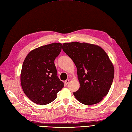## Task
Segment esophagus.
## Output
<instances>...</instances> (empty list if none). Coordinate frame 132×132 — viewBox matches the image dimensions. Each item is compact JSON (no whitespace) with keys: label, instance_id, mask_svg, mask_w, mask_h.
I'll use <instances>...</instances> for the list:
<instances>
[{"label":"esophagus","instance_id":"1","mask_svg":"<svg viewBox=\"0 0 132 132\" xmlns=\"http://www.w3.org/2000/svg\"><path fill=\"white\" fill-rule=\"evenodd\" d=\"M69 79H67L66 81H65V82H64V83H65V84L66 85H67L69 83Z\"/></svg>","mask_w":132,"mask_h":132}]
</instances>
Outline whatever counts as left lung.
<instances>
[{"label":"left lung","instance_id":"1","mask_svg":"<svg viewBox=\"0 0 132 132\" xmlns=\"http://www.w3.org/2000/svg\"><path fill=\"white\" fill-rule=\"evenodd\" d=\"M62 49L77 67L80 87L74 96L83 104L98 103L108 94L114 77L106 53L96 45L78 42L64 43Z\"/></svg>","mask_w":132,"mask_h":132}]
</instances>
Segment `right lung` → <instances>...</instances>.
Wrapping results in <instances>:
<instances>
[{
  "instance_id": "add662e5",
  "label": "right lung",
  "mask_w": 132,
  "mask_h": 132,
  "mask_svg": "<svg viewBox=\"0 0 132 132\" xmlns=\"http://www.w3.org/2000/svg\"><path fill=\"white\" fill-rule=\"evenodd\" d=\"M62 44L54 43L31 51L24 60L21 83L25 95L36 104L45 105L55 100L64 83L57 76L54 60Z\"/></svg>"
}]
</instances>
